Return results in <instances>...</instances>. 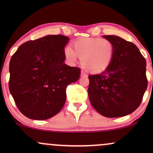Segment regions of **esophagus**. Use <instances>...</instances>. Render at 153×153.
I'll return each instance as SVG.
<instances>
[{
    "mask_svg": "<svg viewBox=\"0 0 153 153\" xmlns=\"http://www.w3.org/2000/svg\"><path fill=\"white\" fill-rule=\"evenodd\" d=\"M81 76H82V77H87L88 75H87L86 73H85V72L82 71V72H81Z\"/></svg>",
    "mask_w": 153,
    "mask_h": 153,
    "instance_id": "34e87169",
    "label": "esophagus"
}]
</instances>
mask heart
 <instances>
[{"label": "heart", "instance_id": "b5f03b06", "mask_svg": "<svg viewBox=\"0 0 153 153\" xmlns=\"http://www.w3.org/2000/svg\"><path fill=\"white\" fill-rule=\"evenodd\" d=\"M64 49V55L69 62L80 59L82 67L91 73L106 71L113 60L114 47L111 41L101 38H84Z\"/></svg>", "mask_w": 153, "mask_h": 153}]
</instances>
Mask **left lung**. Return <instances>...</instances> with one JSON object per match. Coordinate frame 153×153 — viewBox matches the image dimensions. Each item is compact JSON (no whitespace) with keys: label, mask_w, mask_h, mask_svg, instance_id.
Listing matches in <instances>:
<instances>
[{"label":"left lung","mask_w":153,"mask_h":153,"mask_svg":"<svg viewBox=\"0 0 153 153\" xmlns=\"http://www.w3.org/2000/svg\"><path fill=\"white\" fill-rule=\"evenodd\" d=\"M114 47L113 60L98 75H90L88 96L103 117H121L134 111L147 87L146 60L134 44L114 35H105Z\"/></svg>","instance_id":"obj_1"}]
</instances>
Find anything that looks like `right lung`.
Masks as SVG:
<instances>
[{"label": "right lung", "instance_id": "right-lung-1", "mask_svg": "<svg viewBox=\"0 0 153 153\" xmlns=\"http://www.w3.org/2000/svg\"><path fill=\"white\" fill-rule=\"evenodd\" d=\"M69 38L47 35L22 44L9 64V91L25 117L45 120L60 111L66 88L80 78V69L65 64Z\"/></svg>", "mask_w": 153, "mask_h": 153}]
</instances>
